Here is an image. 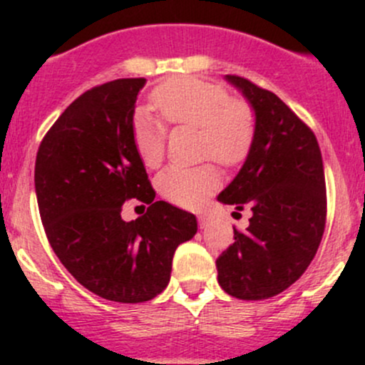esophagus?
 <instances>
[{"label": "esophagus", "mask_w": 365, "mask_h": 365, "mask_svg": "<svg viewBox=\"0 0 365 365\" xmlns=\"http://www.w3.org/2000/svg\"><path fill=\"white\" fill-rule=\"evenodd\" d=\"M197 220H200V227H201V230H205V227L210 224V217L206 215V213H201V215L197 217Z\"/></svg>", "instance_id": "34e87169"}]
</instances>
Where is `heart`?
<instances>
[{
  "label": "heart",
  "mask_w": 365,
  "mask_h": 365,
  "mask_svg": "<svg viewBox=\"0 0 365 365\" xmlns=\"http://www.w3.org/2000/svg\"><path fill=\"white\" fill-rule=\"evenodd\" d=\"M152 104L165 121L200 128L201 153L222 165L240 164L254 141V113L245 102L233 101L222 86L196 77H180L160 84L152 93ZM132 139L146 168H157L164 159L165 127L148 114H138ZM219 171L212 164L197 168L171 165L157 176L160 196L185 208L201 206L219 189Z\"/></svg>",
  "instance_id": "heart-1"
}]
</instances>
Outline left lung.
Masks as SVG:
<instances>
[{
    "instance_id": "1",
    "label": "left lung",
    "mask_w": 365,
    "mask_h": 365,
    "mask_svg": "<svg viewBox=\"0 0 365 365\" xmlns=\"http://www.w3.org/2000/svg\"><path fill=\"white\" fill-rule=\"evenodd\" d=\"M254 111V141L233 182L217 196L251 208L245 231L217 259L219 284L240 300L279 295L302 277L322 242L325 171L316 135L281 98L238 76H226Z\"/></svg>"
}]
</instances>
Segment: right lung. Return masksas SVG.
<instances>
[{"mask_svg":"<svg viewBox=\"0 0 365 365\" xmlns=\"http://www.w3.org/2000/svg\"><path fill=\"white\" fill-rule=\"evenodd\" d=\"M146 79H116L72 102L40 143L35 192L47 240L79 284L106 300L139 304L169 284L176 247L196 215L155 200L132 139ZM150 204L127 223L120 206Z\"/></svg>","mask_w":365,"mask_h":365,"instance_id":"1","label":"right lung"}]
</instances>
